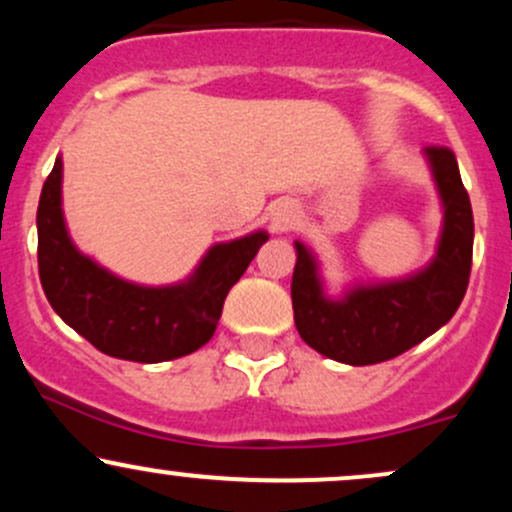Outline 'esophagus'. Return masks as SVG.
Instances as JSON below:
<instances>
[{"mask_svg": "<svg viewBox=\"0 0 512 512\" xmlns=\"http://www.w3.org/2000/svg\"><path fill=\"white\" fill-rule=\"evenodd\" d=\"M291 216H293V211H291L289 207L279 209V211H276V214H274V226H276V228H284L286 223H289Z\"/></svg>", "mask_w": 512, "mask_h": 512, "instance_id": "34e87169", "label": "esophagus"}]
</instances>
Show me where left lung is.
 Segmentation results:
<instances>
[{
    "mask_svg": "<svg viewBox=\"0 0 512 512\" xmlns=\"http://www.w3.org/2000/svg\"><path fill=\"white\" fill-rule=\"evenodd\" d=\"M426 156L443 197L445 221L436 260L424 272L330 301L322 296L313 255L296 243L293 320L303 342L322 356L349 366L390 361L431 337L460 308L472 272V204L448 146H426Z\"/></svg>",
    "mask_w": 512,
    "mask_h": 512,
    "instance_id": "left-lung-1",
    "label": "left lung"
}]
</instances>
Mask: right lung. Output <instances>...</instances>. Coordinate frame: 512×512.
<instances>
[{"label":"right lung","instance_id":"1","mask_svg":"<svg viewBox=\"0 0 512 512\" xmlns=\"http://www.w3.org/2000/svg\"><path fill=\"white\" fill-rule=\"evenodd\" d=\"M267 233L214 245L190 281L146 289L113 276L74 248L62 219V161L38 202V272L55 313L103 354L158 363L197 351L214 337L228 291Z\"/></svg>","mask_w":512,"mask_h":512}]
</instances>
